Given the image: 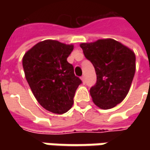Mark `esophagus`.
Returning a JSON list of instances; mask_svg holds the SVG:
<instances>
[{
  "label": "esophagus",
  "mask_w": 150,
  "mask_h": 150,
  "mask_svg": "<svg viewBox=\"0 0 150 150\" xmlns=\"http://www.w3.org/2000/svg\"><path fill=\"white\" fill-rule=\"evenodd\" d=\"M81 79H82V81H83V83H86V81H85V77L84 76H83L82 78H81Z\"/></svg>",
  "instance_id": "esophagus-1"
}]
</instances>
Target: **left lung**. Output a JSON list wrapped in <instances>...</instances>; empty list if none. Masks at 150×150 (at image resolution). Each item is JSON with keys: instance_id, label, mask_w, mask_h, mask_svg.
I'll return each instance as SVG.
<instances>
[{"instance_id": "1", "label": "left lung", "mask_w": 150, "mask_h": 150, "mask_svg": "<svg viewBox=\"0 0 150 150\" xmlns=\"http://www.w3.org/2000/svg\"><path fill=\"white\" fill-rule=\"evenodd\" d=\"M95 68L97 82L90 88L93 103L109 109L125 98L135 73V54L113 39H100L80 45Z\"/></svg>"}]
</instances>
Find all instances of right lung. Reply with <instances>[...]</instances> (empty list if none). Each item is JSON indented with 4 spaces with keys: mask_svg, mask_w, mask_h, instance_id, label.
I'll list each match as a JSON object with an SVG mask.
<instances>
[{
    "mask_svg": "<svg viewBox=\"0 0 150 150\" xmlns=\"http://www.w3.org/2000/svg\"><path fill=\"white\" fill-rule=\"evenodd\" d=\"M73 45L45 40L27 51L22 59L26 81L38 102L47 111L62 114L73 104L81 79L67 58Z\"/></svg>",
    "mask_w": 150,
    "mask_h": 150,
    "instance_id": "right-lung-1",
    "label": "right lung"
}]
</instances>
